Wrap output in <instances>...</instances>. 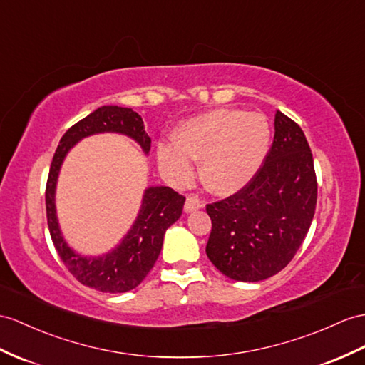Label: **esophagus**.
<instances>
[{"instance_id": "1", "label": "esophagus", "mask_w": 365, "mask_h": 365, "mask_svg": "<svg viewBox=\"0 0 365 365\" xmlns=\"http://www.w3.org/2000/svg\"><path fill=\"white\" fill-rule=\"evenodd\" d=\"M202 207H204V202L198 197H195V195H189L187 200H185V204H184L185 212H193V210H198Z\"/></svg>"}]
</instances>
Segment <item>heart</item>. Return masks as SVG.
<instances>
[{"label": "heart", "mask_w": 365, "mask_h": 365, "mask_svg": "<svg viewBox=\"0 0 365 365\" xmlns=\"http://www.w3.org/2000/svg\"><path fill=\"white\" fill-rule=\"evenodd\" d=\"M271 142V127L262 113L217 108L184 120L173 142L158 147L161 172L175 184L193 176V159L201 158V178L207 189L230 195L259 172Z\"/></svg>", "instance_id": "heart-1"}]
</instances>
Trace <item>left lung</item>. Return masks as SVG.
Listing matches in <instances>:
<instances>
[{
  "instance_id": "1",
  "label": "left lung",
  "mask_w": 365,
  "mask_h": 365,
  "mask_svg": "<svg viewBox=\"0 0 365 365\" xmlns=\"http://www.w3.org/2000/svg\"><path fill=\"white\" fill-rule=\"evenodd\" d=\"M263 165L242 190L207 204L206 254L237 282H260L292 260L314 217L317 181L304 131L277 111Z\"/></svg>"
}]
</instances>
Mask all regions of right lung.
Here are the masks:
<instances>
[{
	"instance_id": "1",
	"label": "right lung",
	"mask_w": 365,
	"mask_h": 365,
	"mask_svg": "<svg viewBox=\"0 0 365 365\" xmlns=\"http://www.w3.org/2000/svg\"><path fill=\"white\" fill-rule=\"evenodd\" d=\"M97 133L125 135L136 140L145 155L152 147L142 118L131 108L105 105L88 114L65 133L52 158L46 182V217L52 243L68 271L85 287L115 294L136 288L147 277L163 250L165 230L181 217L185 198L164 185L145 189L135 223L114 250L99 257L77 254L61 235L56 210V185L69 150L78 140Z\"/></svg>"
}]
</instances>
